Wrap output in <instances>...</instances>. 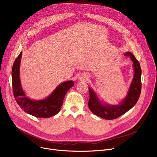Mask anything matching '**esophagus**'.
<instances>
[{"label": "esophagus", "mask_w": 157, "mask_h": 157, "mask_svg": "<svg viewBox=\"0 0 157 157\" xmlns=\"http://www.w3.org/2000/svg\"><path fill=\"white\" fill-rule=\"evenodd\" d=\"M87 78H88V76L86 75H85V74L81 75V76L79 77V79H82V80H86V79H87Z\"/></svg>", "instance_id": "esophagus-1"}]
</instances>
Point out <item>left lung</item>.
Wrapping results in <instances>:
<instances>
[{
	"instance_id": "obj_1",
	"label": "left lung",
	"mask_w": 157,
	"mask_h": 157,
	"mask_svg": "<svg viewBox=\"0 0 157 157\" xmlns=\"http://www.w3.org/2000/svg\"><path fill=\"white\" fill-rule=\"evenodd\" d=\"M128 56L133 63L134 76L126 97L117 105L109 104L102 102L98 97L94 90L89 87L90 98L88 107L96 116L105 120L117 118L132 109L137 103L141 91V69L139 62L134 55L130 52L124 53Z\"/></svg>"
}]
</instances>
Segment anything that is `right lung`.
<instances>
[{"mask_svg":"<svg viewBox=\"0 0 157 157\" xmlns=\"http://www.w3.org/2000/svg\"><path fill=\"white\" fill-rule=\"evenodd\" d=\"M22 52L16 58L12 68V83L15 100L25 113L37 118H49L60 111L64 97L74 85V81H67L56 86L53 92L41 100H34L27 97L20 80V62Z\"/></svg>","mask_w":157,"mask_h":157,"instance_id":"right-lung-1","label":"right lung"}]
</instances>
